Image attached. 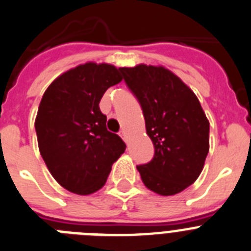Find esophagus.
Instances as JSON below:
<instances>
[{
  "mask_svg": "<svg viewBox=\"0 0 251 251\" xmlns=\"http://www.w3.org/2000/svg\"><path fill=\"white\" fill-rule=\"evenodd\" d=\"M119 135H121L122 137V139H123L124 142H128V134H127V132H126V130H121V132H119Z\"/></svg>",
  "mask_w": 251,
  "mask_h": 251,
  "instance_id": "1",
  "label": "esophagus"
}]
</instances>
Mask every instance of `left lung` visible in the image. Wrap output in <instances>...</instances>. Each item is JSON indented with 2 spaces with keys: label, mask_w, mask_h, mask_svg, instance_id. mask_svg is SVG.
<instances>
[{
  "label": "left lung",
  "mask_w": 251,
  "mask_h": 251,
  "mask_svg": "<svg viewBox=\"0 0 251 251\" xmlns=\"http://www.w3.org/2000/svg\"><path fill=\"white\" fill-rule=\"evenodd\" d=\"M124 80L138 98L154 158L137 165L143 184L169 197L192 185L209 151V121L194 92L163 66L122 67Z\"/></svg>",
  "instance_id": "1"
}]
</instances>
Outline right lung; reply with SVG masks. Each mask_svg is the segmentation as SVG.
I'll list each match as a JSON object with an SVG mask.
<instances>
[{"label": "right lung", "mask_w": 251, "mask_h": 251, "mask_svg": "<svg viewBox=\"0 0 251 251\" xmlns=\"http://www.w3.org/2000/svg\"><path fill=\"white\" fill-rule=\"evenodd\" d=\"M122 79L121 68L113 64L87 62L58 75L43 93L34 121L38 149L50 173L68 192H98L126 151L100 109L104 92Z\"/></svg>", "instance_id": "add662e5"}]
</instances>
